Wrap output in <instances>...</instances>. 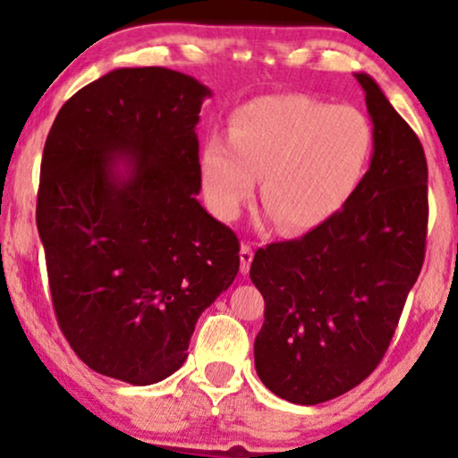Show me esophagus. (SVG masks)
Returning a JSON list of instances; mask_svg holds the SVG:
<instances>
[{"label":"esophagus","mask_w":458,"mask_h":458,"mask_svg":"<svg viewBox=\"0 0 458 458\" xmlns=\"http://www.w3.org/2000/svg\"><path fill=\"white\" fill-rule=\"evenodd\" d=\"M252 259H254V250L250 243H242V250H240V271L246 275L250 271V265H252Z\"/></svg>","instance_id":"1"}]
</instances>
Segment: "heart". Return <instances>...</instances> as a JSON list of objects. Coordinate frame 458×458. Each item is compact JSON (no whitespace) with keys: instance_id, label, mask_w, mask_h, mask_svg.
<instances>
[{"instance_id":"b5f03b06","label":"heart","mask_w":458,"mask_h":458,"mask_svg":"<svg viewBox=\"0 0 458 458\" xmlns=\"http://www.w3.org/2000/svg\"><path fill=\"white\" fill-rule=\"evenodd\" d=\"M373 152V127L354 106L310 96H265L243 104L231 137L210 135L199 179L210 210L235 218L260 174V199L284 233L321 227L342 210Z\"/></svg>"}]
</instances>
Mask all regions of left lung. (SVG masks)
Returning <instances> with one entry per match:
<instances>
[{"mask_svg": "<svg viewBox=\"0 0 458 458\" xmlns=\"http://www.w3.org/2000/svg\"><path fill=\"white\" fill-rule=\"evenodd\" d=\"M354 77L373 123L369 171L335 216L300 240L260 248L250 267L267 304L256 373L293 404L327 403L373 373L425 259L423 146L379 85Z\"/></svg>", "mask_w": 458, "mask_h": 458, "instance_id": "left-lung-1", "label": "left lung"}]
</instances>
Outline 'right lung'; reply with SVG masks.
Returning <instances> with one entry per match:
<instances>
[{"label": "right lung", "instance_id": "right-lung-1", "mask_svg": "<svg viewBox=\"0 0 458 458\" xmlns=\"http://www.w3.org/2000/svg\"><path fill=\"white\" fill-rule=\"evenodd\" d=\"M210 96L171 68H116L62 106L43 148L37 229L60 329L87 367L133 386L183 365L240 271L237 235L196 199Z\"/></svg>", "mask_w": 458, "mask_h": 458}]
</instances>
